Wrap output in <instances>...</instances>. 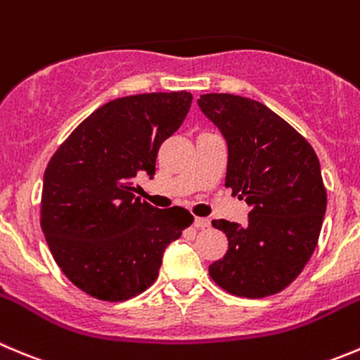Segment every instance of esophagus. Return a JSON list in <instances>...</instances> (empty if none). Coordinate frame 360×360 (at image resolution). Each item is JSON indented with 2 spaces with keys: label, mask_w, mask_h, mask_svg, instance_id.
<instances>
[{
  "label": "esophagus",
  "mask_w": 360,
  "mask_h": 360,
  "mask_svg": "<svg viewBox=\"0 0 360 360\" xmlns=\"http://www.w3.org/2000/svg\"><path fill=\"white\" fill-rule=\"evenodd\" d=\"M193 225L197 226V229H207V226L211 225V221H209L207 218H195Z\"/></svg>",
  "instance_id": "esophagus-1"
}]
</instances>
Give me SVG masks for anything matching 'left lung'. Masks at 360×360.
I'll return each instance as SVG.
<instances>
[{
  "label": "left lung",
  "instance_id": "obj_1",
  "mask_svg": "<svg viewBox=\"0 0 360 360\" xmlns=\"http://www.w3.org/2000/svg\"><path fill=\"white\" fill-rule=\"evenodd\" d=\"M197 102L226 142L225 186L250 205L244 226L212 221L229 250L209 274L239 297L278 294L301 274L319 243L327 193L316 153L264 103L225 93Z\"/></svg>",
  "mask_w": 360,
  "mask_h": 360
}]
</instances>
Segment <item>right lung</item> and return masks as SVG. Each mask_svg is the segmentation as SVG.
Returning a JSON list of instances; mask_svg holds the SVG:
<instances>
[{
    "label": "right lung",
    "instance_id": "1",
    "mask_svg": "<svg viewBox=\"0 0 360 360\" xmlns=\"http://www.w3.org/2000/svg\"><path fill=\"white\" fill-rule=\"evenodd\" d=\"M193 96L146 93L105 103L59 146L44 174L41 230L56 264L100 301H127L158 278L163 251L193 216L135 195V177L156 172L165 139Z\"/></svg>",
    "mask_w": 360,
    "mask_h": 360
}]
</instances>
